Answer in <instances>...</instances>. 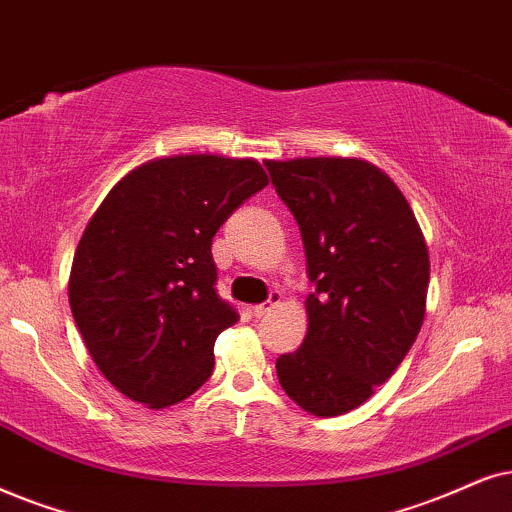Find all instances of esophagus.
<instances>
[{
    "label": "esophagus",
    "mask_w": 512,
    "mask_h": 512,
    "mask_svg": "<svg viewBox=\"0 0 512 512\" xmlns=\"http://www.w3.org/2000/svg\"><path fill=\"white\" fill-rule=\"evenodd\" d=\"M278 302H281V293H271L267 302H262V304H255V307H252V314H255L257 319H262V316H267V314L271 312V309L276 307Z\"/></svg>",
    "instance_id": "34e87169"
}]
</instances>
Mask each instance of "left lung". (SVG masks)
Wrapping results in <instances>:
<instances>
[{"label": "left lung", "mask_w": 512, "mask_h": 512, "mask_svg": "<svg viewBox=\"0 0 512 512\" xmlns=\"http://www.w3.org/2000/svg\"><path fill=\"white\" fill-rule=\"evenodd\" d=\"M300 226L309 326L276 359L278 383L312 416L357 409L418 338L430 283L428 245L397 184L357 158L267 160Z\"/></svg>", "instance_id": "obj_1"}]
</instances>
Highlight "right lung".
Instances as JSON below:
<instances>
[{
    "instance_id": "1",
    "label": "right lung",
    "mask_w": 512,
    "mask_h": 512,
    "mask_svg": "<svg viewBox=\"0 0 512 512\" xmlns=\"http://www.w3.org/2000/svg\"><path fill=\"white\" fill-rule=\"evenodd\" d=\"M269 184L257 160L174 155L125 174L89 219L68 297L94 364L125 397L165 409L212 375L238 312L217 293L212 238Z\"/></svg>"
}]
</instances>
